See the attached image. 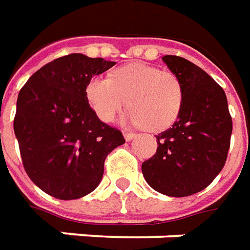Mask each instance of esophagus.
Returning <instances> with one entry per match:
<instances>
[{"label":"esophagus","instance_id":"34e87169","mask_svg":"<svg viewBox=\"0 0 250 250\" xmlns=\"http://www.w3.org/2000/svg\"><path fill=\"white\" fill-rule=\"evenodd\" d=\"M124 137L126 141H130V140H133L136 137V134L132 133V132H124Z\"/></svg>","mask_w":250,"mask_h":250}]
</instances>
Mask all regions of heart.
Returning <instances> with one entry per match:
<instances>
[{
	"label": "heart",
	"mask_w": 250,
	"mask_h": 250,
	"mask_svg": "<svg viewBox=\"0 0 250 250\" xmlns=\"http://www.w3.org/2000/svg\"><path fill=\"white\" fill-rule=\"evenodd\" d=\"M86 95L101 121L110 122L126 106L130 124L157 132L171 126L183 105V83L176 72L146 63L117 68L111 78L94 77Z\"/></svg>",
	"instance_id": "b5f03b06"
}]
</instances>
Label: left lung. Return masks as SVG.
I'll use <instances>...</instances> for the list:
<instances>
[{
	"instance_id": "1",
	"label": "left lung",
	"mask_w": 250,
	"mask_h": 250,
	"mask_svg": "<svg viewBox=\"0 0 250 250\" xmlns=\"http://www.w3.org/2000/svg\"><path fill=\"white\" fill-rule=\"evenodd\" d=\"M163 60L182 79L183 105L172 126L156 136V153L141 169L153 190L180 198L206 188L222 171L233 122L224 88L207 72L180 56Z\"/></svg>"
}]
</instances>
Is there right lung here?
Returning a JSON list of instances; mask_svg holds the SVG:
<instances>
[{
  "instance_id": "add662e5",
  "label": "right lung",
  "mask_w": 250,
  "mask_h": 250,
  "mask_svg": "<svg viewBox=\"0 0 250 250\" xmlns=\"http://www.w3.org/2000/svg\"><path fill=\"white\" fill-rule=\"evenodd\" d=\"M114 62L70 54L43 65L22 86L13 128L25 172L45 194L87 195L100 185L106 156L125 143L88 105L86 86Z\"/></svg>"
}]
</instances>
